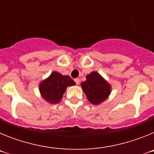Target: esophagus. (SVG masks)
Here are the masks:
<instances>
[{"mask_svg": "<svg viewBox=\"0 0 154 154\" xmlns=\"http://www.w3.org/2000/svg\"><path fill=\"white\" fill-rule=\"evenodd\" d=\"M75 83L77 84V85H79V84L80 83V79H75Z\"/></svg>", "mask_w": 154, "mask_h": 154, "instance_id": "obj_1", "label": "esophagus"}]
</instances>
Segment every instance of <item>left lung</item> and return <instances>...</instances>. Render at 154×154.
<instances>
[{
    "label": "left lung",
    "instance_id": "obj_1",
    "mask_svg": "<svg viewBox=\"0 0 154 154\" xmlns=\"http://www.w3.org/2000/svg\"><path fill=\"white\" fill-rule=\"evenodd\" d=\"M81 86L88 100L93 105L103 103L111 92L109 84L96 72L88 75L86 80L81 84Z\"/></svg>",
    "mask_w": 154,
    "mask_h": 154
}]
</instances>
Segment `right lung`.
I'll return each mask as SVG.
<instances>
[{"label":"right lung","instance_id":"add662e5","mask_svg":"<svg viewBox=\"0 0 154 154\" xmlns=\"http://www.w3.org/2000/svg\"><path fill=\"white\" fill-rule=\"evenodd\" d=\"M74 85L75 82L69 75H62L54 72L48 78L41 82L39 89L42 97L48 103L54 104L60 102L68 86Z\"/></svg>","mask_w":154,"mask_h":154}]
</instances>
